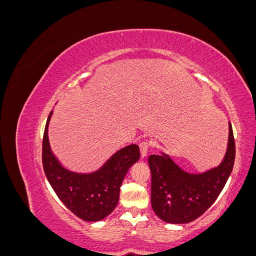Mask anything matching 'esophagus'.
<instances>
[{"mask_svg": "<svg viewBox=\"0 0 256 256\" xmlns=\"http://www.w3.org/2000/svg\"><path fill=\"white\" fill-rule=\"evenodd\" d=\"M138 147H140V152H141V158H145L147 156V152H148V148H150V143L147 141H144V142H141L140 145H138Z\"/></svg>", "mask_w": 256, "mask_h": 256, "instance_id": "1", "label": "esophagus"}]
</instances>
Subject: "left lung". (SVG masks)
I'll use <instances>...</instances> for the list:
<instances>
[{"instance_id":"8db88e82","label":"left lung","mask_w":256,"mask_h":256,"mask_svg":"<svg viewBox=\"0 0 256 256\" xmlns=\"http://www.w3.org/2000/svg\"><path fill=\"white\" fill-rule=\"evenodd\" d=\"M235 140L228 122V143L221 164L200 174L184 171L168 154H150L152 207L168 223H189L210 207L226 186L235 161Z\"/></svg>"}]
</instances>
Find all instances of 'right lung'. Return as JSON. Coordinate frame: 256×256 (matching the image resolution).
<instances>
[{
  "instance_id": "right-lung-1",
  "label": "right lung",
  "mask_w": 256,
  "mask_h": 256,
  "mask_svg": "<svg viewBox=\"0 0 256 256\" xmlns=\"http://www.w3.org/2000/svg\"><path fill=\"white\" fill-rule=\"evenodd\" d=\"M42 138V166L47 180L63 204L80 219L96 222L109 216L118 203L120 189L128 170L140 159L138 146L131 144L116 152L96 172L82 174L62 166L51 152L48 127Z\"/></svg>"
}]
</instances>
